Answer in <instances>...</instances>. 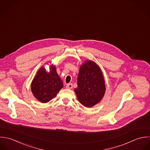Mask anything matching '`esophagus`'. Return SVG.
<instances>
[{"mask_svg":"<svg viewBox=\"0 0 150 150\" xmlns=\"http://www.w3.org/2000/svg\"><path fill=\"white\" fill-rule=\"evenodd\" d=\"M66 88H67V89H72V83H69V84H68V85L66 86Z\"/></svg>","mask_w":150,"mask_h":150,"instance_id":"34e87169","label":"esophagus"}]
</instances>
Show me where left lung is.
I'll return each mask as SVG.
<instances>
[{"label":"left lung","mask_w":150,"mask_h":150,"mask_svg":"<svg viewBox=\"0 0 150 150\" xmlns=\"http://www.w3.org/2000/svg\"><path fill=\"white\" fill-rule=\"evenodd\" d=\"M78 88L74 91L78 101L86 107H92L103 98L105 91L104 76L94 62L87 60L80 67Z\"/></svg>","instance_id":"obj_1"}]
</instances>
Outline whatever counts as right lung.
I'll return each instance as SVG.
<instances>
[{
    "label": "right lung",
    "instance_id": "add662e5",
    "mask_svg": "<svg viewBox=\"0 0 150 150\" xmlns=\"http://www.w3.org/2000/svg\"><path fill=\"white\" fill-rule=\"evenodd\" d=\"M30 87L34 97L41 103H46L56 97L63 88V83L56 67L52 65L49 72L43 67L38 71Z\"/></svg>",
    "mask_w": 150,
    "mask_h": 150
}]
</instances>
